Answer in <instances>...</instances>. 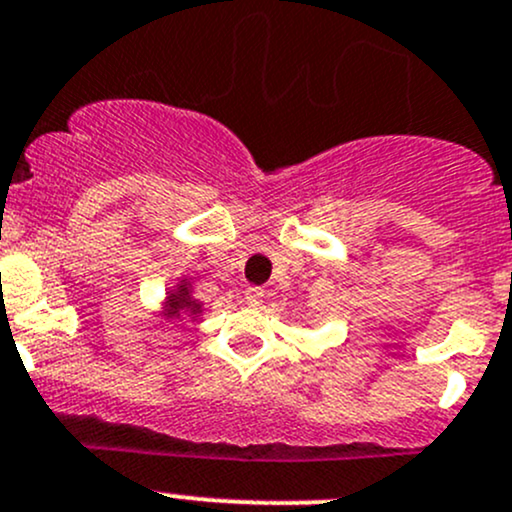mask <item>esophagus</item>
I'll use <instances>...</instances> for the list:
<instances>
[{
    "label": "esophagus",
    "mask_w": 512,
    "mask_h": 512,
    "mask_svg": "<svg viewBox=\"0 0 512 512\" xmlns=\"http://www.w3.org/2000/svg\"><path fill=\"white\" fill-rule=\"evenodd\" d=\"M245 299L250 306H260L262 299H265V291H262L260 286H250V289L245 291Z\"/></svg>",
    "instance_id": "esophagus-1"
}]
</instances>
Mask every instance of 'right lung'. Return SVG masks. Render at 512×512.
<instances>
[{"label": "right lung", "instance_id": "1", "mask_svg": "<svg viewBox=\"0 0 512 512\" xmlns=\"http://www.w3.org/2000/svg\"><path fill=\"white\" fill-rule=\"evenodd\" d=\"M167 311H170L172 316H179V313H184V311L196 313V311H199V303H194L192 299H189L187 286H182L177 294L167 296Z\"/></svg>", "mask_w": 512, "mask_h": 512}]
</instances>
